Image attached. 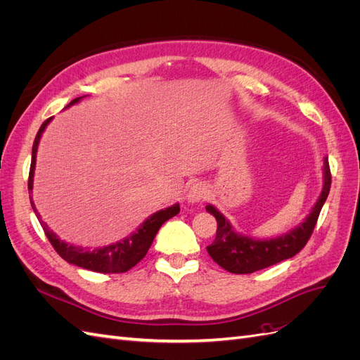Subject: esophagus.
I'll return each mask as SVG.
<instances>
[{"instance_id": "esophagus-1", "label": "esophagus", "mask_w": 360, "mask_h": 360, "mask_svg": "<svg viewBox=\"0 0 360 360\" xmlns=\"http://www.w3.org/2000/svg\"><path fill=\"white\" fill-rule=\"evenodd\" d=\"M207 195H209V191H207V186L204 183H193L192 186L188 191L186 198L189 202H201L207 198Z\"/></svg>"}]
</instances>
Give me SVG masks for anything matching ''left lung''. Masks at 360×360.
<instances>
[{"label":"left lung","instance_id":"8db88e82","mask_svg":"<svg viewBox=\"0 0 360 360\" xmlns=\"http://www.w3.org/2000/svg\"><path fill=\"white\" fill-rule=\"evenodd\" d=\"M330 183L332 174L329 160L328 158H324L323 189L311 213L294 230L276 238H270V240H259V238L255 240L252 237L236 233L226 217L214 205L209 204L205 207V210L216 217L217 230L214 242L207 246V252L222 269L236 275L254 274L257 270L266 269L294 257L309 240L314 226L317 224L319 214L323 209V204L329 195Z\"/></svg>","mask_w":360,"mask_h":360}]
</instances>
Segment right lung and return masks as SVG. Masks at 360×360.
<instances>
[{"label": "right lung", "instance_id": "obj_1", "mask_svg": "<svg viewBox=\"0 0 360 360\" xmlns=\"http://www.w3.org/2000/svg\"><path fill=\"white\" fill-rule=\"evenodd\" d=\"M82 97H85V96H82ZM82 97H78V99L72 101L66 108L78 103ZM51 120H52V117L48 118L46 122L40 126L39 132L36 135V139H34V144H32L31 167H30V177H28L30 193L32 191V177H34V169H36L37 147L40 143L41 134L45 132V129L49 124ZM30 201H31L32 210H34L37 219L40 221L43 231H45L48 240L51 242L53 249L57 250L58 255L73 266H78V267L91 270V271H99V274H124V271L136 266L148 252V249H150L151 243H153L162 224L167 222L168 219H171L172 216H176L180 212L179 204L167 207V209L159 210V212L151 214L150 217H147V219L141 224V226L134 234L127 236L126 238H123V240H120L117 243H111V245L103 246V248H96L91 250V249H84L82 246H75V245L60 240L58 236L52 230H49V226L41 221L36 205H34V202H32V197H30Z\"/></svg>", "mask_w": 360, "mask_h": 360}]
</instances>
